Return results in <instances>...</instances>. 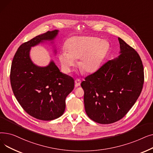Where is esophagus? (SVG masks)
<instances>
[{
  "instance_id": "1",
  "label": "esophagus",
  "mask_w": 153,
  "mask_h": 153,
  "mask_svg": "<svg viewBox=\"0 0 153 153\" xmlns=\"http://www.w3.org/2000/svg\"><path fill=\"white\" fill-rule=\"evenodd\" d=\"M81 81L80 79H77L75 80V84H76V86H79L80 85H81Z\"/></svg>"
}]
</instances>
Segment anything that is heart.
<instances>
[{
  "label": "heart",
  "mask_w": 153,
  "mask_h": 153,
  "mask_svg": "<svg viewBox=\"0 0 153 153\" xmlns=\"http://www.w3.org/2000/svg\"><path fill=\"white\" fill-rule=\"evenodd\" d=\"M59 54V59L66 72H69L80 57L79 67L86 73L97 71L107 54L109 44L104 40L94 36H74L66 43Z\"/></svg>",
  "instance_id": "1"
}]
</instances>
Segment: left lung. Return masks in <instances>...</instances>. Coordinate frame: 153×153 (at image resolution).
<instances>
[{
    "label": "left lung",
    "instance_id": "8db88e82",
    "mask_svg": "<svg viewBox=\"0 0 153 153\" xmlns=\"http://www.w3.org/2000/svg\"><path fill=\"white\" fill-rule=\"evenodd\" d=\"M120 54L103 64L81 83L87 116L100 124L122 119L141 92L144 69L138 53L118 38Z\"/></svg>",
    "mask_w": 153,
    "mask_h": 153
}]
</instances>
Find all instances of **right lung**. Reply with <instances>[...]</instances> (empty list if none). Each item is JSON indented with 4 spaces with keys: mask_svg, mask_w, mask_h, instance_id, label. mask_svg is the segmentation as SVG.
<instances>
[{
    "mask_svg": "<svg viewBox=\"0 0 153 153\" xmlns=\"http://www.w3.org/2000/svg\"><path fill=\"white\" fill-rule=\"evenodd\" d=\"M58 30L48 31L20 46L11 66L10 83L15 97L28 114L49 121L61 117L66 98L74 89L73 78L60 72L51 61L46 67L35 65L30 58L31 47L53 40Z\"/></svg>",
    "mask_w": 153,
    "mask_h": 153,
    "instance_id": "obj_1",
    "label": "right lung"
}]
</instances>
